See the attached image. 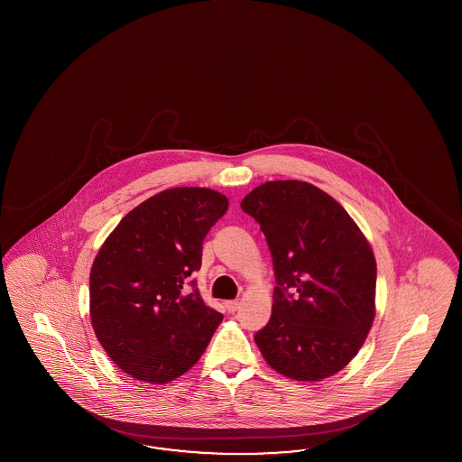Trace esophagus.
Masks as SVG:
<instances>
[{
	"label": "esophagus",
	"mask_w": 462,
	"mask_h": 462,
	"mask_svg": "<svg viewBox=\"0 0 462 462\" xmlns=\"http://www.w3.org/2000/svg\"><path fill=\"white\" fill-rule=\"evenodd\" d=\"M238 303L237 300H230V301H226L225 303V307H226V310H228V313H236L238 310Z\"/></svg>",
	"instance_id": "1"
}]
</instances>
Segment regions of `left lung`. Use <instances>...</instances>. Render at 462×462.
<instances>
[{
	"label": "left lung",
	"mask_w": 462,
	"mask_h": 462,
	"mask_svg": "<svg viewBox=\"0 0 462 462\" xmlns=\"http://www.w3.org/2000/svg\"><path fill=\"white\" fill-rule=\"evenodd\" d=\"M240 208L264 232L276 288L273 315L254 340L267 364L296 381L344 369L374 320L376 261L332 196L303 181H269Z\"/></svg>",
	"instance_id": "1"
}]
</instances>
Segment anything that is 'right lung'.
<instances>
[{
	"mask_svg": "<svg viewBox=\"0 0 462 462\" xmlns=\"http://www.w3.org/2000/svg\"><path fill=\"white\" fill-rule=\"evenodd\" d=\"M228 208L208 188H172L140 203L101 245L89 274L91 323L126 374L152 384L180 378L210 344L224 315L194 288L203 240Z\"/></svg>",
	"mask_w": 462,
	"mask_h": 462,
	"instance_id": "add662e5",
	"label": "right lung"
}]
</instances>
